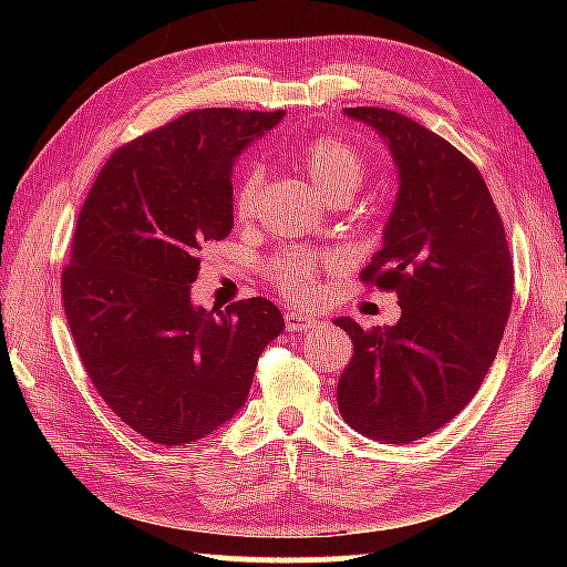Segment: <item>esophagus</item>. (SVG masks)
Returning a JSON list of instances; mask_svg holds the SVG:
<instances>
[{
  "label": "esophagus",
  "mask_w": 567,
  "mask_h": 567,
  "mask_svg": "<svg viewBox=\"0 0 567 567\" xmlns=\"http://www.w3.org/2000/svg\"><path fill=\"white\" fill-rule=\"evenodd\" d=\"M318 320L310 318V315H302V312H287L285 315V328L287 332H307V330H315L318 328Z\"/></svg>",
  "instance_id": "34e87169"
}]
</instances>
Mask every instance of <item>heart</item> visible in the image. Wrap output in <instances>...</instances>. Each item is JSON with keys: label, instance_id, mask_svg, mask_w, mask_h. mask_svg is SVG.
<instances>
[{"label": "heart", "instance_id": "1", "mask_svg": "<svg viewBox=\"0 0 567 567\" xmlns=\"http://www.w3.org/2000/svg\"><path fill=\"white\" fill-rule=\"evenodd\" d=\"M297 159H300L307 179L312 182V187L318 189V195L324 203H334V199H348L350 203V197L360 189L364 175H368L364 157L352 145L338 137H315L305 142L300 152H297ZM262 179V172L252 167L237 182L233 199L237 219H249L255 215L257 203H260ZM330 262L332 260H328V257H312L295 249V252H285L282 257H277L270 265V272L277 285H280V290L290 295L292 300L312 302L320 290V265Z\"/></svg>", "mask_w": 567, "mask_h": 567}]
</instances>
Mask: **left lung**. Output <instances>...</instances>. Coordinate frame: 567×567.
Segmentation results:
<instances>
[{"instance_id":"left-lung-1","label":"left lung","mask_w":567,"mask_h":567,"mask_svg":"<svg viewBox=\"0 0 567 567\" xmlns=\"http://www.w3.org/2000/svg\"><path fill=\"white\" fill-rule=\"evenodd\" d=\"M385 142L398 195L362 280L395 290L400 320L350 334L338 382L344 422L378 443H412L447 425L485 380L513 305L503 219L477 167L400 112L350 107Z\"/></svg>"}]
</instances>
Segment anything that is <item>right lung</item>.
<instances>
[{"instance_id": "obj_1", "label": "right lung", "mask_w": 567, "mask_h": 567, "mask_svg": "<svg viewBox=\"0 0 567 567\" xmlns=\"http://www.w3.org/2000/svg\"><path fill=\"white\" fill-rule=\"evenodd\" d=\"M285 112L195 110L120 147L94 179L62 275L84 370L122 422L157 445L227 425L282 312L249 297L192 300L199 252L233 233V167Z\"/></svg>"}]
</instances>
